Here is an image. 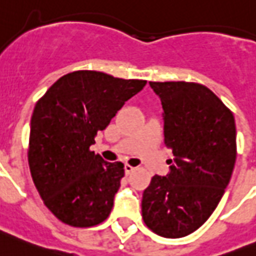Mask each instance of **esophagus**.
I'll return each instance as SVG.
<instances>
[{
  "mask_svg": "<svg viewBox=\"0 0 256 256\" xmlns=\"http://www.w3.org/2000/svg\"><path fill=\"white\" fill-rule=\"evenodd\" d=\"M133 170H134V168H133V166H130V164H124V171H126V175H130Z\"/></svg>",
  "mask_w": 256,
  "mask_h": 256,
  "instance_id": "obj_1",
  "label": "esophagus"
}]
</instances>
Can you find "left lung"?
<instances>
[{"label":"left lung","mask_w":256,"mask_h":256,"mask_svg":"<svg viewBox=\"0 0 256 256\" xmlns=\"http://www.w3.org/2000/svg\"><path fill=\"white\" fill-rule=\"evenodd\" d=\"M149 85L161 99L164 144L174 160H168V174L154 175L144 191L142 218L161 237H186L209 218L229 184L237 157L236 122L204 85Z\"/></svg>","instance_id":"8db88e82"}]
</instances>
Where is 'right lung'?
<instances>
[{"instance_id": "right-lung-1", "label": "right lung", "mask_w": 256, "mask_h": 256, "mask_svg": "<svg viewBox=\"0 0 256 256\" xmlns=\"http://www.w3.org/2000/svg\"><path fill=\"white\" fill-rule=\"evenodd\" d=\"M145 85L142 80L78 70L58 78L35 106L30 170L46 206L64 224L94 226L111 213L124 164L104 161L90 146Z\"/></svg>"}]
</instances>
